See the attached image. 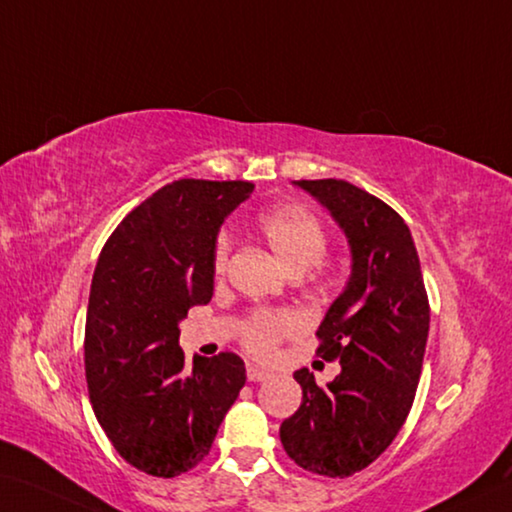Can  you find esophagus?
I'll return each mask as SVG.
<instances>
[{"label":"esophagus","instance_id":"34e87169","mask_svg":"<svg viewBox=\"0 0 512 512\" xmlns=\"http://www.w3.org/2000/svg\"><path fill=\"white\" fill-rule=\"evenodd\" d=\"M267 378H270V373L263 371V369H258V366H249V369H247V380L249 382H263Z\"/></svg>","mask_w":512,"mask_h":512}]
</instances>
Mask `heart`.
Returning <instances> with one entry per match:
<instances>
[{"mask_svg":"<svg viewBox=\"0 0 512 512\" xmlns=\"http://www.w3.org/2000/svg\"><path fill=\"white\" fill-rule=\"evenodd\" d=\"M256 231L270 247L285 270L303 274L310 270L312 279L326 274L321 258L328 247V229L324 220L308 206L283 202L263 211L256 218ZM229 258V238L220 236L213 251V270L222 274ZM301 319L290 310H254L240 328V342L245 351L258 360H274L285 337L297 335Z\"/></svg>","mask_w":512,"mask_h":512,"instance_id":"1","label":"heart"}]
</instances>
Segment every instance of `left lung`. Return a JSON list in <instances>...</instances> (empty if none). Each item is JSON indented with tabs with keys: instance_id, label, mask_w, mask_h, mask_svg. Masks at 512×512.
Instances as JSON below:
<instances>
[{
	"instance_id": "1",
	"label": "left lung",
	"mask_w": 512,
	"mask_h": 512,
	"mask_svg": "<svg viewBox=\"0 0 512 512\" xmlns=\"http://www.w3.org/2000/svg\"><path fill=\"white\" fill-rule=\"evenodd\" d=\"M344 229L353 274L317 330V355L342 364L319 387L294 373L303 402L283 420L290 459L321 477H351L378 459L414 405L429 333V299L405 220L380 197L344 179L297 182Z\"/></svg>"
}]
</instances>
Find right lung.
Returning a JSON list of instances; mask_svg holds the SVG:
<instances>
[{
    "label": "right lung",
    "instance_id": "right-lung-1",
    "mask_svg": "<svg viewBox=\"0 0 512 512\" xmlns=\"http://www.w3.org/2000/svg\"><path fill=\"white\" fill-rule=\"evenodd\" d=\"M251 191L240 179H177L125 215L98 256L85 324L89 402L114 450L152 477L193 470L245 387L236 353L195 357L186 371L177 324L211 301L215 236Z\"/></svg>",
    "mask_w": 512,
    "mask_h": 512
}]
</instances>
